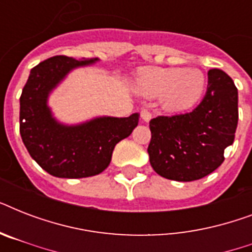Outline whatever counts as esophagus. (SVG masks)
<instances>
[{
    "mask_svg": "<svg viewBox=\"0 0 252 252\" xmlns=\"http://www.w3.org/2000/svg\"><path fill=\"white\" fill-rule=\"evenodd\" d=\"M141 118L144 122H149L150 119H152V112H150L148 108H142L141 110Z\"/></svg>",
    "mask_w": 252,
    "mask_h": 252,
    "instance_id": "obj_1",
    "label": "esophagus"
}]
</instances>
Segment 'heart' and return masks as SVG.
<instances>
[{
  "label": "heart",
  "mask_w": 252,
  "mask_h": 252,
  "mask_svg": "<svg viewBox=\"0 0 252 252\" xmlns=\"http://www.w3.org/2000/svg\"><path fill=\"white\" fill-rule=\"evenodd\" d=\"M137 89L146 96H161L171 112L193 108L207 90V76L196 68H146L137 78Z\"/></svg>",
  "instance_id": "obj_1"
}]
</instances>
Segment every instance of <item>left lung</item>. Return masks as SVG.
<instances>
[{"mask_svg":"<svg viewBox=\"0 0 252 252\" xmlns=\"http://www.w3.org/2000/svg\"><path fill=\"white\" fill-rule=\"evenodd\" d=\"M238 126V90L226 73L208 72V89L195 110L150 120V165L158 175L192 182L221 166Z\"/></svg>","mask_w":252,"mask_h":252,"instance_id":"1","label":"left lung"}]
</instances>
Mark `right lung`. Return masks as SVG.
<instances>
[{
  "instance_id": "right-lung-1",
  "label": "right lung",
  "mask_w": 252,
  "mask_h": 252,
  "mask_svg": "<svg viewBox=\"0 0 252 252\" xmlns=\"http://www.w3.org/2000/svg\"><path fill=\"white\" fill-rule=\"evenodd\" d=\"M95 61L98 59H47L31 69L22 90V141L37 165L57 178L74 179L100 174L110 165L115 145L138 124V114L129 118L103 116L78 126H64L53 118L47 106L49 93L72 69Z\"/></svg>"
}]
</instances>
